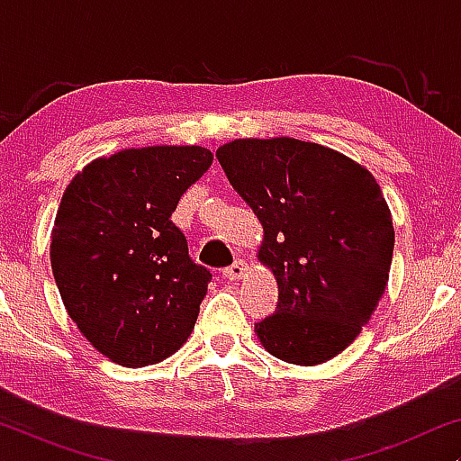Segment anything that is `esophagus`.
I'll return each mask as SVG.
<instances>
[{
  "label": "esophagus",
  "instance_id": "1",
  "mask_svg": "<svg viewBox=\"0 0 461 461\" xmlns=\"http://www.w3.org/2000/svg\"><path fill=\"white\" fill-rule=\"evenodd\" d=\"M222 275H224V279H229V281L243 279V276L248 275V264H245V260H237L235 264H232V267L224 268Z\"/></svg>",
  "mask_w": 461,
  "mask_h": 461
}]
</instances>
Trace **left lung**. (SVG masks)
<instances>
[{"label":"left lung","instance_id":"1","mask_svg":"<svg viewBox=\"0 0 461 461\" xmlns=\"http://www.w3.org/2000/svg\"><path fill=\"white\" fill-rule=\"evenodd\" d=\"M216 157L262 222L258 258L279 285L258 339L285 363L330 361L386 292L394 229L380 185L350 157L295 138H239Z\"/></svg>","mask_w":461,"mask_h":461}]
</instances>
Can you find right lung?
I'll return each instance as SVG.
<instances>
[{
	"instance_id": "1",
	"label": "right lung",
	"mask_w": 461,
	"mask_h": 461,
	"mask_svg": "<svg viewBox=\"0 0 461 461\" xmlns=\"http://www.w3.org/2000/svg\"><path fill=\"white\" fill-rule=\"evenodd\" d=\"M203 147L98 157L62 194L50 260L68 317L123 367L172 357L191 336L212 273L188 256L172 212L212 166Z\"/></svg>"
}]
</instances>
